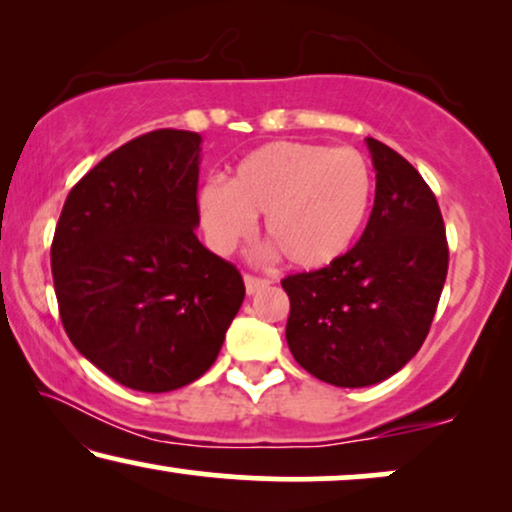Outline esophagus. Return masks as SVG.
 Here are the masks:
<instances>
[{"mask_svg": "<svg viewBox=\"0 0 512 512\" xmlns=\"http://www.w3.org/2000/svg\"><path fill=\"white\" fill-rule=\"evenodd\" d=\"M268 279H261V277H254V275H244V286H247V296H256V293H261L263 289H268Z\"/></svg>", "mask_w": 512, "mask_h": 512, "instance_id": "34e87169", "label": "esophagus"}]
</instances>
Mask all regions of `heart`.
Instances as JSON below:
<instances>
[{"label": "heart", "mask_w": 512, "mask_h": 512, "mask_svg": "<svg viewBox=\"0 0 512 512\" xmlns=\"http://www.w3.org/2000/svg\"><path fill=\"white\" fill-rule=\"evenodd\" d=\"M373 205V174L354 149L270 142L240 160L228 184L200 193V219L219 251L265 235L298 270L338 263L361 235Z\"/></svg>", "instance_id": "obj_1"}]
</instances>
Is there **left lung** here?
<instances>
[{"mask_svg":"<svg viewBox=\"0 0 512 512\" xmlns=\"http://www.w3.org/2000/svg\"><path fill=\"white\" fill-rule=\"evenodd\" d=\"M375 205L356 247L324 270L282 279L286 342L300 366L335 387H370L419 352L447 277L436 195L387 144L366 139Z\"/></svg>","mask_w":512,"mask_h":512,"instance_id":"1","label":"left lung"}]
</instances>
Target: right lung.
I'll return each mask as SVG.
<instances>
[{
	"instance_id": "obj_1",
	"label": "right lung",
	"mask_w": 512,
	"mask_h": 512,
	"mask_svg": "<svg viewBox=\"0 0 512 512\" xmlns=\"http://www.w3.org/2000/svg\"><path fill=\"white\" fill-rule=\"evenodd\" d=\"M198 132L153 130L69 191L51 247L62 326L123 387L163 394L205 375L240 312L235 265L195 235Z\"/></svg>"
}]
</instances>
